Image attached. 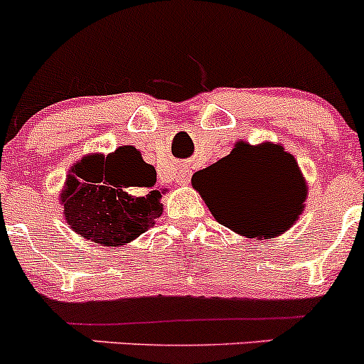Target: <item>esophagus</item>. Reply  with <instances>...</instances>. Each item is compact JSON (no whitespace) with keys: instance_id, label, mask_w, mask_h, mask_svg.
<instances>
[{"instance_id":"esophagus-1","label":"esophagus","mask_w":364,"mask_h":364,"mask_svg":"<svg viewBox=\"0 0 364 364\" xmlns=\"http://www.w3.org/2000/svg\"><path fill=\"white\" fill-rule=\"evenodd\" d=\"M190 178H192V172H190L188 168H185V171L178 172V176H176V181H178V185H181V186H188Z\"/></svg>"}]
</instances>
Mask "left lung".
Listing matches in <instances>:
<instances>
[{
	"instance_id": "left-lung-1",
	"label": "left lung",
	"mask_w": 364,
	"mask_h": 364,
	"mask_svg": "<svg viewBox=\"0 0 364 364\" xmlns=\"http://www.w3.org/2000/svg\"><path fill=\"white\" fill-rule=\"evenodd\" d=\"M192 186L218 222L248 220L259 240L287 232L308 197L297 160L278 142L237 141L229 155L196 172Z\"/></svg>"
}]
</instances>
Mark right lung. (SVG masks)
Listing matches in <instances>:
<instances>
[{"instance_id":"add662e5","label":"right lung","mask_w":364,"mask_h":364,"mask_svg":"<svg viewBox=\"0 0 364 364\" xmlns=\"http://www.w3.org/2000/svg\"><path fill=\"white\" fill-rule=\"evenodd\" d=\"M156 171L134 146L109 155L90 153L70 167L60 193L68 227L100 247H123L155 225L164 205L156 190ZM132 186L143 190L131 193Z\"/></svg>"}]
</instances>
